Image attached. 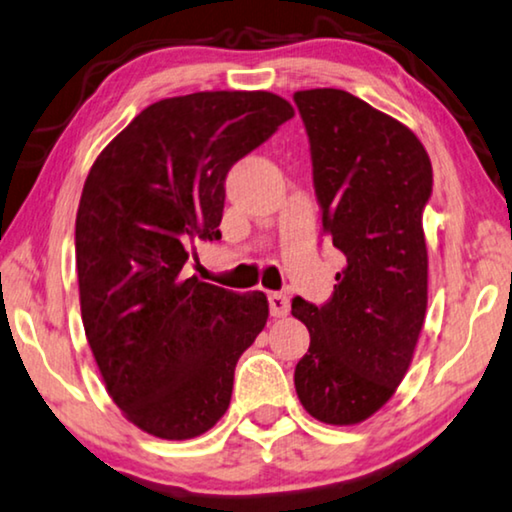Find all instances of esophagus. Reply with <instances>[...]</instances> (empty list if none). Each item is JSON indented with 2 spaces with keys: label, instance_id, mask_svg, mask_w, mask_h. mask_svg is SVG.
I'll list each match as a JSON object with an SVG mask.
<instances>
[{
  "label": "esophagus",
  "instance_id": "1",
  "mask_svg": "<svg viewBox=\"0 0 512 512\" xmlns=\"http://www.w3.org/2000/svg\"><path fill=\"white\" fill-rule=\"evenodd\" d=\"M269 308H271L273 318H285V315L290 313V299H287L285 294H280V292H271L269 294Z\"/></svg>",
  "mask_w": 512,
  "mask_h": 512
}]
</instances>
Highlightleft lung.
Instances as JSON below:
<instances>
[{
  "mask_svg": "<svg viewBox=\"0 0 512 512\" xmlns=\"http://www.w3.org/2000/svg\"><path fill=\"white\" fill-rule=\"evenodd\" d=\"M313 157L322 229L345 257L325 306L292 301L311 331L294 387L308 415L348 427L376 415L406 376L427 313L422 213L434 171L420 139L345 90L294 92Z\"/></svg>",
  "mask_w": 512,
  "mask_h": 512,
  "instance_id": "1",
  "label": "left lung"
}]
</instances>
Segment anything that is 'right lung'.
Returning <instances> with one entry per match:
<instances>
[{"mask_svg":"<svg viewBox=\"0 0 512 512\" xmlns=\"http://www.w3.org/2000/svg\"><path fill=\"white\" fill-rule=\"evenodd\" d=\"M294 115L266 90L169 97L97 155L76 213L81 318L109 397L150 436L206 434L269 320L264 292L185 276L194 239H220L234 162Z\"/></svg>","mask_w":512,"mask_h":512,"instance_id":"1","label":"right lung"}]
</instances>
